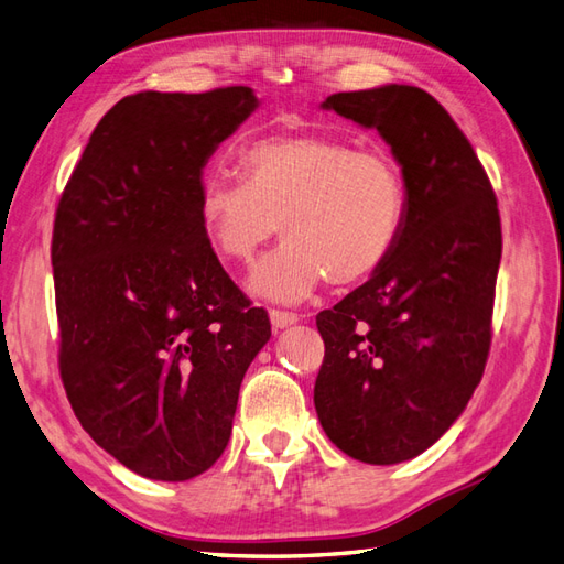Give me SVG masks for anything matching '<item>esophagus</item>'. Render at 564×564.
Here are the masks:
<instances>
[{
  "mask_svg": "<svg viewBox=\"0 0 564 564\" xmlns=\"http://www.w3.org/2000/svg\"><path fill=\"white\" fill-rule=\"evenodd\" d=\"M269 319H271V326H273V328H288V326L297 324V314L283 312V310H271V312H269Z\"/></svg>",
  "mask_w": 564,
  "mask_h": 564,
  "instance_id": "1",
  "label": "esophagus"
}]
</instances>
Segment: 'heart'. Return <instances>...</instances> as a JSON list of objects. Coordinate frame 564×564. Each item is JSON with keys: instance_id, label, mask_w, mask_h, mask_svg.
<instances>
[{"instance_id": "heart-1", "label": "heart", "mask_w": 564, "mask_h": 564, "mask_svg": "<svg viewBox=\"0 0 564 564\" xmlns=\"http://www.w3.org/2000/svg\"><path fill=\"white\" fill-rule=\"evenodd\" d=\"M242 178L209 176L197 219L224 262L245 264L269 238L285 240L250 276L257 295L307 297L326 276L334 285L371 279L405 228L408 185L395 159L336 135H276L240 152Z\"/></svg>"}]
</instances>
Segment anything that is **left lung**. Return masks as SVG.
I'll use <instances>...</instances> for the list:
<instances>
[{
    "label": "left lung",
    "mask_w": 564,
    "mask_h": 564,
    "mask_svg": "<svg viewBox=\"0 0 564 564\" xmlns=\"http://www.w3.org/2000/svg\"><path fill=\"white\" fill-rule=\"evenodd\" d=\"M322 107L391 144L408 216L391 259L316 314L326 352L314 408L345 455L398 465L453 426L484 377L502 252L498 202L465 133L422 88L336 93Z\"/></svg>",
    "instance_id": "8db88e82"
}]
</instances>
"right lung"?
<instances>
[{"mask_svg":"<svg viewBox=\"0 0 564 564\" xmlns=\"http://www.w3.org/2000/svg\"><path fill=\"white\" fill-rule=\"evenodd\" d=\"M257 105L245 85L123 97L56 207L68 402L99 447L148 479L187 481L221 457L245 371L271 336L197 219L202 169Z\"/></svg>","mask_w":564,"mask_h":564,"instance_id":"right-lung-1","label":"right lung"}]
</instances>
